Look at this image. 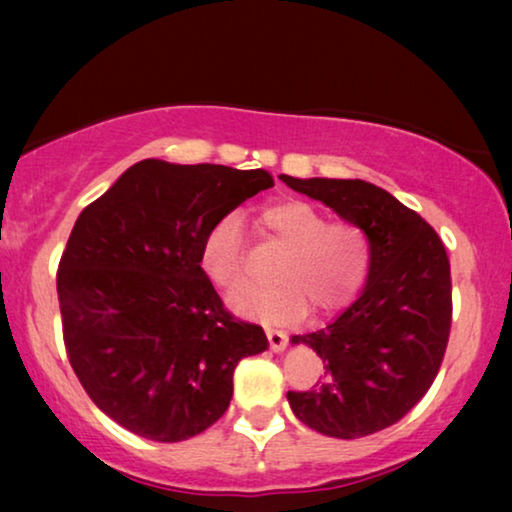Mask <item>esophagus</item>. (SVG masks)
<instances>
[{
	"mask_svg": "<svg viewBox=\"0 0 512 512\" xmlns=\"http://www.w3.org/2000/svg\"><path fill=\"white\" fill-rule=\"evenodd\" d=\"M265 335H268V342H270L272 352H282V349L286 347V342H289V338H286V333L284 331H277V328L265 326Z\"/></svg>",
	"mask_w": 512,
	"mask_h": 512,
	"instance_id": "obj_1",
	"label": "esophagus"
}]
</instances>
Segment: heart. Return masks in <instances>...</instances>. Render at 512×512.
<instances>
[{
  "label": "heart",
  "instance_id": "b5f03b06",
  "mask_svg": "<svg viewBox=\"0 0 512 512\" xmlns=\"http://www.w3.org/2000/svg\"><path fill=\"white\" fill-rule=\"evenodd\" d=\"M258 226L286 247L275 268L279 282L237 289L230 296L237 312L289 321L300 317L307 303L317 312H335L359 296L373 263V242L359 223L328 221L305 200H279L261 209ZM200 268L221 289L242 282L244 237L235 214L221 216L207 228Z\"/></svg>",
  "mask_w": 512,
  "mask_h": 512
}]
</instances>
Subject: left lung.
<instances>
[{
	"label": "left lung",
	"instance_id": "1",
	"mask_svg": "<svg viewBox=\"0 0 512 512\" xmlns=\"http://www.w3.org/2000/svg\"><path fill=\"white\" fill-rule=\"evenodd\" d=\"M279 179L359 223L373 242L361 296L333 324L291 338L321 356L326 380L286 394L310 429L347 440L370 436L408 415L436 380L452 326L450 258L436 230L380 186Z\"/></svg>",
	"mask_w": 512,
	"mask_h": 512
}]
</instances>
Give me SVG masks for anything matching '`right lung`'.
<instances>
[{"instance_id":"right-lung-1","label":"right lung","mask_w":512,"mask_h":512,"mask_svg":"<svg viewBox=\"0 0 512 512\" xmlns=\"http://www.w3.org/2000/svg\"><path fill=\"white\" fill-rule=\"evenodd\" d=\"M275 186L265 170L142 160L83 209L58 265L62 338L76 377L116 424L158 443L209 429L244 356L268 349L200 268L216 219Z\"/></svg>"}]
</instances>
